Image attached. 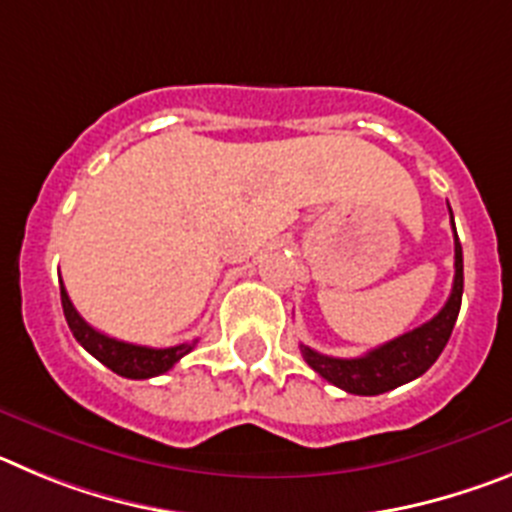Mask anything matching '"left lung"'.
<instances>
[{
  "label": "left lung",
  "instance_id": "obj_1",
  "mask_svg": "<svg viewBox=\"0 0 512 512\" xmlns=\"http://www.w3.org/2000/svg\"><path fill=\"white\" fill-rule=\"evenodd\" d=\"M451 228H454V215H451ZM461 292H464V259H461V243L454 228V287L436 318L395 341L372 348L369 354L356 356V359L318 354L302 343L300 351L320 377L341 390L351 392V395H382V392H390L400 384L418 379L441 356L451 338L456 318H459Z\"/></svg>",
  "mask_w": 512,
  "mask_h": 512
}]
</instances>
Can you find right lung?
<instances>
[{
  "instance_id": "1",
  "label": "right lung",
  "mask_w": 512,
  "mask_h": 512,
  "mask_svg": "<svg viewBox=\"0 0 512 512\" xmlns=\"http://www.w3.org/2000/svg\"><path fill=\"white\" fill-rule=\"evenodd\" d=\"M61 305L63 315H66V323H69L71 333H74L76 341L87 348L94 359L102 361L107 369H112L120 377L128 379H151L158 377V374L169 372L176 361L187 356L197 341L192 343H179V346L171 348H151V346H135V343L117 341V338L104 336L99 330H94L87 320L81 318L76 307L71 305L69 292L61 282Z\"/></svg>"
}]
</instances>
